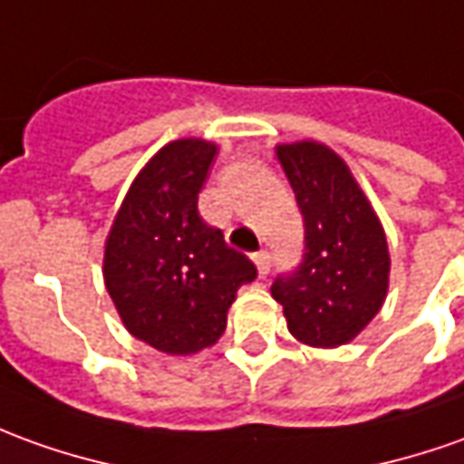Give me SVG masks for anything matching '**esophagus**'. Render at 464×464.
Here are the masks:
<instances>
[{
    "label": "esophagus",
    "instance_id": "esophagus-1",
    "mask_svg": "<svg viewBox=\"0 0 464 464\" xmlns=\"http://www.w3.org/2000/svg\"><path fill=\"white\" fill-rule=\"evenodd\" d=\"M252 260H255V265H257V273L263 275V277L270 273V265H273V257H270V252H267V250L255 252V255H252Z\"/></svg>",
    "mask_w": 464,
    "mask_h": 464
}]
</instances>
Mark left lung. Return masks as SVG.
<instances>
[{
  "label": "left lung",
  "instance_id": "left-lung-1",
  "mask_svg": "<svg viewBox=\"0 0 464 464\" xmlns=\"http://www.w3.org/2000/svg\"><path fill=\"white\" fill-rule=\"evenodd\" d=\"M303 214V260L273 280L287 331L308 346L348 343L379 313L389 287V247L379 217L348 166L315 140L277 146Z\"/></svg>",
  "mask_w": 464,
  "mask_h": 464
}]
</instances>
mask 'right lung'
<instances>
[{
    "mask_svg": "<svg viewBox=\"0 0 464 464\" xmlns=\"http://www.w3.org/2000/svg\"><path fill=\"white\" fill-rule=\"evenodd\" d=\"M214 153L201 139L164 146L130 184L105 242V287L123 325L174 356L212 346L237 290L257 277L197 209Z\"/></svg>",
    "mask_w": 464,
    "mask_h": 464,
    "instance_id": "add662e5",
    "label": "right lung"
}]
</instances>
